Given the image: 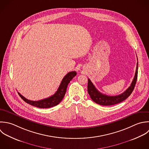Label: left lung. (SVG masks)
<instances>
[{"label":"left lung","mask_w":149,"mask_h":149,"mask_svg":"<svg viewBox=\"0 0 149 149\" xmlns=\"http://www.w3.org/2000/svg\"><path fill=\"white\" fill-rule=\"evenodd\" d=\"M138 62L137 63L135 77L131 84V86L124 92L116 96H108L100 93L95 88V86L92 84L91 81L89 79H88V92L91 98L96 103L102 106H112L120 103L123 101L125 100L131 95V94L132 93L134 89L138 78Z\"/></svg>","instance_id":"left-lung-1"}]
</instances>
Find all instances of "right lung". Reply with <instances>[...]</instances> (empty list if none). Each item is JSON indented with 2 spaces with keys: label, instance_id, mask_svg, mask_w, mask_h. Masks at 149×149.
I'll return each instance as SVG.
<instances>
[{
  "label": "right lung",
  "instance_id": "right-lung-1",
  "mask_svg": "<svg viewBox=\"0 0 149 149\" xmlns=\"http://www.w3.org/2000/svg\"><path fill=\"white\" fill-rule=\"evenodd\" d=\"M77 75L76 71H71L68 72L63 79L57 91L52 96L44 99L43 100L38 101H32L26 99L24 96H22L19 93H18L21 98L28 104H29L33 106L41 108L46 109L54 107L58 104L61 101L63 100L65 96L67 86L72 79Z\"/></svg>",
  "mask_w": 149,
  "mask_h": 149
}]
</instances>
